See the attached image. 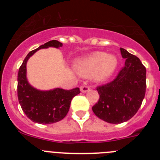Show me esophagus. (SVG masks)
I'll use <instances>...</instances> for the list:
<instances>
[{
  "label": "esophagus",
  "instance_id": "34e87169",
  "mask_svg": "<svg viewBox=\"0 0 160 160\" xmlns=\"http://www.w3.org/2000/svg\"><path fill=\"white\" fill-rule=\"evenodd\" d=\"M80 90H81V92L86 93V92H87V91H89V90H90V87H87V86H83V87H81V88H80Z\"/></svg>",
  "mask_w": 160,
  "mask_h": 160
}]
</instances>
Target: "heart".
Returning <instances> with one entry per match:
<instances>
[{"label":"heart","instance_id":"b5f03b06","mask_svg":"<svg viewBox=\"0 0 160 160\" xmlns=\"http://www.w3.org/2000/svg\"><path fill=\"white\" fill-rule=\"evenodd\" d=\"M118 66V59L112 54L104 52H94L91 54L77 59L73 64L78 75L88 78L93 75L94 80L103 82L108 80Z\"/></svg>","mask_w":160,"mask_h":160}]
</instances>
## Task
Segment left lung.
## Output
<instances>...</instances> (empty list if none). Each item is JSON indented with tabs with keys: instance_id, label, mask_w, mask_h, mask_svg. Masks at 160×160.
Instances as JSON below:
<instances>
[{
	"instance_id": "8db88e82",
	"label": "left lung",
	"mask_w": 160,
	"mask_h": 160,
	"mask_svg": "<svg viewBox=\"0 0 160 160\" xmlns=\"http://www.w3.org/2000/svg\"><path fill=\"white\" fill-rule=\"evenodd\" d=\"M125 66L111 82L97 87L99 99L92 107L95 115L109 123L131 119L138 111L146 92V68L141 61L120 48Z\"/></svg>"
}]
</instances>
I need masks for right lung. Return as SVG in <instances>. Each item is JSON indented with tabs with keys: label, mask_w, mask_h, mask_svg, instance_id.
Masks as SVG:
<instances>
[{
	"label": "right lung",
	"mask_w": 160,
	"mask_h": 160,
	"mask_svg": "<svg viewBox=\"0 0 160 160\" xmlns=\"http://www.w3.org/2000/svg\"><path fill=\"white\" fill-rule=\"evenodd\" d=\"M62 46V43L57 40L46 42L29 52L19 68L18 74V101L26 116L37 123L50 124L63 119L70 110L72 98L80 93L78 87L70 90L60 88L40 90L32 87L27 80L26 64L32 55L41 49Z\"/></svg>",
	"instance_id": "right-lung-1"
}]
</instances>
